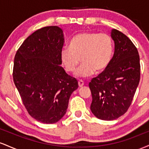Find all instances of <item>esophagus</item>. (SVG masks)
I'll list each match as a JSON object with an SVG mask.
<instances>
[{
	"mask_svg": "<svg viewBox=\"0 0 149 149\" xmlns=\"http://www.w3.org/2000/svg\"><path fill=\"white\" fill-rule=\"evenodd\" d=\"M83 85H84V82H83L82 80H78V86H79L80 88H81V87H83Z\"/></svg>",
	"mask_w": 149,
	"mask_h": 149,
	"instance_id": "esophagus-1",
	"label": "esophagus"
}]
</instances>
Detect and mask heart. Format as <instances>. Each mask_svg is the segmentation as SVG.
<instances>
[{
	"label": "heart",
	"mask_w": 149,
	"mask_h": 149,
	"mask_svg": "<svg viewBox=\"0 0 149 149\" xmlns=\"http://www.w3.org/2000/svg\"><path fill=\"white\" fill-rule=\"evenodd\" d=\"M113 54L111 37L107 33L83 32L71 39L70 47H64L60 52L62 66L67 72H74L78 78H87L95 72H101L109 66Z\"/></svg>",
	"instance_id": "b5f03b06"
}]
</instances>
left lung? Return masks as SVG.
I'll return each instance as SVG.
<instances>
[{"label": "left lung", "mask_w": 149, "mask_h": 149, "mask_svg": "<svg viewBox=\"0 0 149 149\" xmlns=\"http://www.w3.org/2000/svg\"><path fill=\"white\" fill-rule=\"evenodd\" d=\"M115 50L109 66L89 83L92 101L90 109L97 118L112 120L130 107L140 80L137 49L127 36L111 31Z\"/></svg>", "instance_id": "1"}]
</instances>
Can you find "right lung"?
Listing matches in <instances>:
<instances>
[{
	"instance_id": "right-lung-1",
	"label": "right lung",
	"mask_w": 149,
	"mask_h": 149,
	"mask_svg": "<svg viewBox=\"0 0 149 149\" xmlns=\"http://www.w3.org/2000/svg\"><path fill=\"white\" fill-rule=\"evenodd\" d=\"M63 31L57 26L36 31L15 54L13 80L29 114L52 124L65 115L78 81L61 67Z\"/></svg>"
}]
</instances>
